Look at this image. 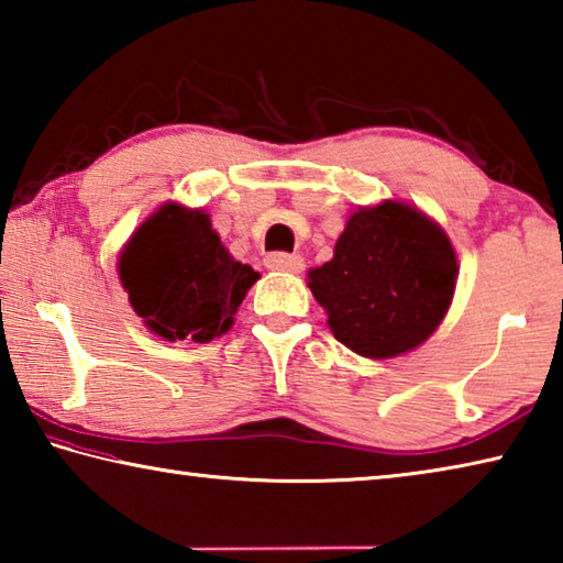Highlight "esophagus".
<instances>
[{"label":"esophagus","instance_id":"esophagus-1","mask_svg":"<svg viewBox=\"0 0 563 563\" xmlns=\"http://www.w3.org/2000/svg\"><path fill=\"white\" fill-rule=\"evenodd\" d=\"M305 261L300 255H290V253H268L265 255V268L271 271H283V273H300Z\"/></svg>","mask_w":563,"mask_h":563}]
</instances>
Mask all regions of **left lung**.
<instances>
[{"label": "left lung", "mask_w": 563, "mask_h": 563, "mask_svg": "<svg viewBox=\"0 0 563 563\" xmlns=\"http://www.w3.org/2000/svg\"><path fill=\"white\" fill-rule=\"evenodd\" d=\"M456 255L417 208L383 201L350 216L335 255L308 273L342 345L369 360L397 357L432 335L452 305Z\"/></svg>", "instance_id": "8db88e82"}]
</instances>
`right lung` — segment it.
<instances>
[{"label":"right lung","mask_w":563,"mask_h":563,"mask_svg":"<svg viewBox=\"0 0 563 563\" xmlns=\"http://www.w3.org/2000/svg\"><path fill=\"white\" fill-rule=\"evenodd\" d=\"M119 278L131 308L158 338L211 342L231 330L261 275L225 251L201 208L166 203L123 245Z\"/></svg>","instance_id":"1"}]
</instances>
